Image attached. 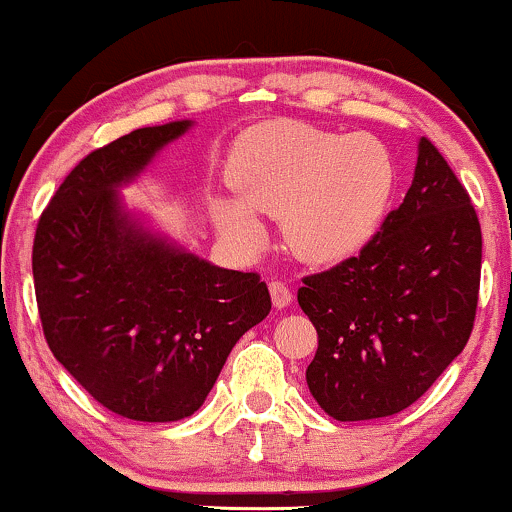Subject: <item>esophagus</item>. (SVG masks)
Returning a JSON list of instances; mask_svg holds the SVG:
<instances>
[{"mask_svg":"<svg viewBox=\"0 0 512 512\" xmlns=\"http://www.w3.org/2000/svg\"><path fill=\"white\" fill-rule=\"evenodd\" d=\"M269 293H272V301L276 308H286L293 301V293L289 289V284L281 279H272L269 281Z\"/></svg>","mask_w":512,"mask_h":512,"instance_id":"obj_1","label":"esophagus"}]
</instances>
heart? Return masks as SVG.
Wrapping results in <instances>:
<instances>
[{"label":"heart","mask_w":512,"mask_h":512,"mask_svg":"<svg viewBox=\"0 0 512 512\" xmlns=\"http://www.w3.org/2000/svg\"><path fill=\"white\" fill-rule=\"evenodd\" d=\"M231 178L240 202H216V221L226 236L257 245V214H284L286 238L298 255L339 262L356 255L383 226L397 170L385 144L370 134H337L284 120L240 139Z\"/></svg>","instance_id":"1"}]
</instances>
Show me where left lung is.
Listing matches in <instances>:
<instances>
[{"instance_id":"8db88e82","label":"left lung","mask_w":512,"mask_h":512,"mask_svg":"<svg viewBox=\"0 0 512 512\" xmlns=\"http://www.w3.org/2000/svg\"><path fill=\"white\" fill-rule=\"evenodd\" d=\"M479 279L477 211L424 137L407 197L373 240L303 276L298 305L317 330L310 395L337 421L407 409L469 342Z\"/></svg>"}]
</instances>
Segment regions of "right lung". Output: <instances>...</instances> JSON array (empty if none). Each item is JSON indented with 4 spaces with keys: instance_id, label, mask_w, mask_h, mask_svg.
Wrapping results in <instances>:
<instances>
[{
    "instance_id": "obj_1",
    "label": "right lung",
    "mask_w": 512,
    "mask_h": 512,
    "mask_svg": "<svg viewBox=\"0 0 512 512\" xmlns=\"http://www.w3.org/2000/svg\"><path fill=\"white\" fill-rule=\"evenodd\" d=\"M187 127L134 129L81 158L33 238L45 342L88 395L132 421L195 414L238 339L272 310L257 272L214 267L120 209L117 187Z\"/></svg>"
}]
</instances>
